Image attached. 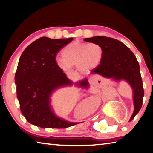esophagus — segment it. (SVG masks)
Listing matches in <instances>:
<instances>
[{
  "label": "esophagus",
  "mask_w": 153,
  "mask_h": 153,
  "mask_svg": "<svg viewBox=\"0 0 153 153\" xmlns=\"http://www.w3.org/2000/svg\"><path fill=\"white\" fill-rule=\"evenodd\" d=\"M89 82L91 84H97V85H100V83L102 82L100 81V80L98 79L97 77H91L89 79Z\"/></svg>",
  "instance_id": "34e87169"
}]
</instances>
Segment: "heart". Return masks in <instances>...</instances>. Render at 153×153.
I'll list each match as a JSON object with an SVG mask.
<instances>
[{
	"mask_svg": "<svg viewBox=\"0 0 153 153\" xmlns=\"http://www.w3.org/2000/svg\"><path fill=\"white\" fill-rule=\"evenodd\" d=\"M62 57H56L55 63L65 72H70L72 66L82 74H87L94 69L101 63L104 50L96 42H80L75 41L69 43L61 52Z\"/></svg>",
	"mask_w": 153,
	"mask_h": 153,
	"instance_id": "obj_1",
	"label": "heart"
}]
</instances>
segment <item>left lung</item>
Returning <instances> with one entry per match:
<instances>
[{
    "instance_id": "1",
    "label": "left lung",
    "mask_w": 153,
    "mask_h": 153,
    "mask_svg": "<svg viewBox=\"0 0 153 153\" xmlns=\"http://www.w3.org/2000/svg\"><path fill=\"white\" fill-rule=\"evenodd\" d=\"M84 40L98 43L104 50L101 63L92 70V74H99L115 82L124 80L131 86L134 110L129 121L132 120L140 110L144 97L140 66L134 54L123 42L114 38L94 36Z\"/></svg>"
}]
</instances>
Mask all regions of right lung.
<instances>
[{
	"mask_svg": "<svg viewBox=\"0 0 153 153\" xmlns=\"http://www.w3.org/2000/svg\"><path fill=\"white\" fill-rule=\"evenodd\" d=\"M72 40L42 37L30 44L20 56L15 76L17 96L21 111L33 125L42 128H66L79 123L58 117L51 105L54 92L74 85L55 63L58 52ZM74 85L84 89L90 87L86 78Z\"/></svg>",
	"mask_w": 153,
	"mask_h": 153,
	"instance_id": "right-lung-1",
	"label": "right lung"
}]
</instances>
